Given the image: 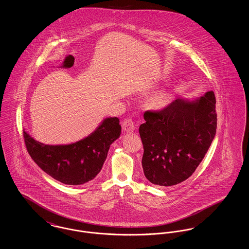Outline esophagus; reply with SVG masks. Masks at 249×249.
Segmentation results:
<instances>
[{"label":"esophagus","instance_id":"34e87169","mask_svg":"<svg viewBox=\"0 0 249 249\" xmlns=\"http://www.w3.org/2000/svg\"><path fill=\"white\" fill-rule=\"evenodd\" d=\"M122 129L125 132H131L135 130L134 123L131 119H124L122 122Z\"/></svg>","mask_w":249,"mask_h":249}]
</instances>
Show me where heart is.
<instances>
[{
	"label": "heart",
	"instance_id": "obj_1",
	"mask_svg": "<svg viewBox=\"0 0 249 249\" xmlns=\"http://www.w3.org/2000/svg\"><path fill=\"white\" fill-rule=\"evenodd\" d=\"M171 102H172V96L165 91L159 92L150 99L151 106L156 109H163L168 107L171 104Z\"/></svg>",
	"mask_w": 249,
	"mask_h": 249
}]
</instances>
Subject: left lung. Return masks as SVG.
Returning <instances> with one entry per match:
<instances>
[{
  "instance_id": "left-lung-1",
  "label": "left lung",
  "mask_w": 249,
  "mask_h": 249,
  "mask_svg": "<svg viewBox=\"0 0 249 249\" xmlns=\"http://www.w3.org/2000/svg\"><path fill=\"white\" fill-rule=\"evenodd\" d=\"M140 125L144 177L170 187L195 172L213 142L216 130L213 91L193 101L178 98L160 111H145Z\"/></svg>"
}]
</instances>
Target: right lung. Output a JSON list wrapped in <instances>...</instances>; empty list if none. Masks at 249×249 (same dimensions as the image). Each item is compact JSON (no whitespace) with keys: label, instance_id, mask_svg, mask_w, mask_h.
<instances>
[{"label":"right lung","instance_id":"obj_1","mask_svg":"<svg viewBox=\"0 0 249 249\" xmlns=\"http://www.w3.org/2000/svg\"><path fill=\"white\" fill-rule=\"evenodd\" d=\"M121 132L118 118H107L96 130L78 142L50 145L36 141L23 131L32 159L51 178L66 185H82L100 173L111 143Z\"/></svg>","mask_w":249,"mask_h":249}]
</instances>
